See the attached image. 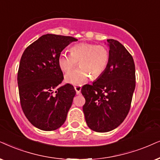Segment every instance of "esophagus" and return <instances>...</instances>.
Instances as JSON below:
<instances>
[{
  "instance_id": "esophagus-1",
  "label": "esophagus",
  "mask_w": 160,
  "mask_h": 160,
  "mask_svg": "<svg viewBox=\"0 0 160 160\" xmlns=\"http://www.w3.org/2000/svg\"><path fill=\"white\" fill-rule=\"evenodd\" d=\"M74 89H75V91H76L77 94H80V92H81V86H74Z\"/></svg>"
}]
</instances>
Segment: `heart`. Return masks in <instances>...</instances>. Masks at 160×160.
<instances>
[{"mask_svg":"<svg viewBox=\"0 0 160 160\" xmlns=\"http://www.w3.org/2000/svg\"><path fill=\"white\" fill-rule=\"evenodd\" d=\"M70 53H61L58 58L60 69L67 72L80 64V66L66 74L68 83L79 86L85 83L90 77L97 79L104 73L108 66L110 54L104 46L81 43L72 46Z\"/></svg>","mask_w":160,"mask_h":160,"instance_id":"obj_1","label":"heart"}]
</instances>
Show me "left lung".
I'll return each instance as SVG.
<instances>
[{
	"mask_svg": "<svg viewBox=\"0 0 160 160\" xmlns=\"http://www.w3.org/2000/svg\"><path fill=\"white\" fill-rule=\"evenodd\" d=\"M110 59L107 68L92 85H85L82 110L88 126L97 132H108L128 115L136 86L134 59L122 44L107 40Z\"/></svg>",
	"mask_w": 160,
	"mask_h": 160,
	"instance_id": "1",
	"label": "left lung"
}]
</instances>
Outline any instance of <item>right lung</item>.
<instances>
[{"instance_id":"1","label":"right lung","mask_w":160,"mask_h":160,"mask_svg":"<svg viewBox=\"0 0 160 160\" xmlns=\"http://www.w3.org/2000/svg\"><path fill=\"white\" fill-rule=\"evenodd\" d=\"M77 40L70 36L47 34L22 54L18 72L21 108L28 120L40 130H56L66 120L76 92L71 84L59 86L63 74L58 58L68 44Z\"/></svg>"}]
</instances>
